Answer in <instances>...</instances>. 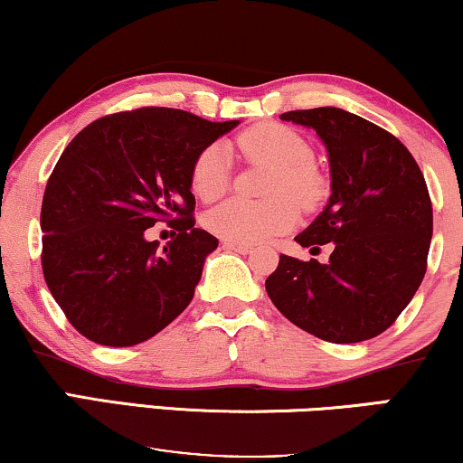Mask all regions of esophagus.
Segmentation results:
<instances>
[{"label":"esophagus","mask_w":463,"mask_h":463,"mask_svg":"<svg viewBox=\"0 0 463 463\" xmlns=\"http://www.w3.org/2000/svg\"><path fill=\"white\" fill-rule=\"evenodd\" d=\"M222 247H224V250H231V251H237V253H250L253 250L251 245L239 243V241H224Z\"/></svg>","instance_id":"obj_1"}]
</instances>
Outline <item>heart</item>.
<instances>
[{"instance_id": "b5f03b06", "label": "heart", "mask_w": 463, "mask_h": 463, "mask_svg": "<svg viewBox=\"0 0 463 463\" xmlns=\"http://www.w3.org/2000/svg\"><path fill=\"white\" fill-rule=\"evenodd\" d=\"M237 145L245 157L275 167L270 174L266 201L241 197L205 213L207 231L226 241L256 243L272 234L291 229L298 220V205L312 207L323 194V180L312 165L315 153L304 136L281 123H260L245 129ZM231 182V161L222 145H210L201 151L191 174L193 193L203 201L222 197Z\"/></svg>"}]
</instances>
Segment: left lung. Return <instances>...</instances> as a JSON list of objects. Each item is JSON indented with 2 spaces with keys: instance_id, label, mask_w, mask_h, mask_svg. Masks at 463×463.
<instances>
[{
  "instance_id": "obj_1",
  "label": "left lung",
  "mask_w": 463,
  "mask_h": 463,
  "mask_svg": "<svg viewBox=\"0 0 463 463\" xmlns=\"http://www.w3.org/2000/svg\"><path fill=\"white\" fill-rule=\"evenodd\" d=\"M283 121L315 129L327 148L331 194L296 237L329 262L279 260L266 291L299 329L334 344L380 335L426 275L432 203L420 165L399 138L344 109L289 110Z\"/></svg>"
}]
</instances>
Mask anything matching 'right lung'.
<instances>
[{
	"label": "right lung",
	"mask_w": 463,
	"mask_h": 463,
	"mask_svg": "<svg viewBox=\"0 0 463 463\" xmlns=\"http://www.w3.org/2000/svg\"><path fill=\"white\" fill-rule=\"evenodd\" d=\"M180 109L146 107L83 128L52 172L42 203V269L71 325L126 348L165 329L191 304L218 239L194 229L193 165L237 128ZM179 231L158 250L146 229Z\"/></svg>",
	"instance_id": "right-lung-1"
}]
</instances>
